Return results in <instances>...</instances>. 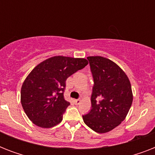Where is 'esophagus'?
<instances>
[{"instance_id": "esophagus-1", "label": "esophagus", "mask_w": 155, "mask_h": 155, "mask_svg": "<svg viewBox=\"0 0 155 155\" xmlns=\"http://www.w3.org/2000/svg\"><path fill=\"white\" fill-rule=\"evenodd\" d=\"M75 101V104H80V102H81V101H80V99H78V100H75V101Z\"/></svg>"}]
</instances>
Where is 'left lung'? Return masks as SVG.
<instances>
[{"mask_svg":"<svg viewBox=\"0 0 155 155\" xmlns=\"http://www.w3.org/2000/svg\"><path fill=\"white\" fill-rule=\"evenodd\" d=\"M94 85L92 109L83 116L84 123L95 132L107 133L125 120L133 102L130 80L124 71L108 58L89 56Z\"/></svg>","mask_w":155,"mask_h":155,"instance_id":"left-lung-1","label":"left lung"}]
</instances>
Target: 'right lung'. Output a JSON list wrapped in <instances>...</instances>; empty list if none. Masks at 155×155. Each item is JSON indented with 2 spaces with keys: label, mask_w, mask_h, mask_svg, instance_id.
<instances>
[{
  "label": "right lung",
  "mask_w": 155,
  "mask_h": 155,
  "mask_svg": "<svg viewBox=\"0 0 155 155\" xmlns=\"http://www.w3.org/2000/svg\"><path fill=\"white\" fill-rule=\"evenodd\" d=\"M87 63L85 58L54 56L31 71L21 86V102L35 125L51 128L62 121L70 105L63 97L66 80Z\"/></svg>",
  "instance_id": "obj_1"
}]
</instances>
